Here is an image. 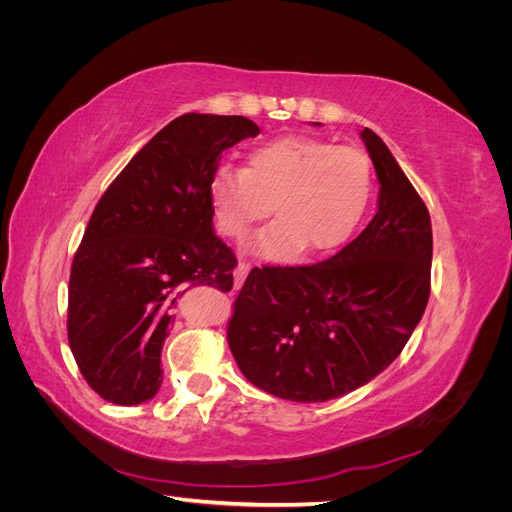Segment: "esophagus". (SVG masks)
Instances as JSON below:
<instances>
[{"mask_svg":"<svg viewBox=\"0 0 512 512\" xmlns=\"http://www.w3.org/2000/svg\"><path fill=\"white\" fill-rule=\"evenodd\" d=\"M247 271H250V265H247L245 260H241L239 265H237V269H235V290H239V288H241V284L245 282Z\"/></svg>","mask_w":512,"mask_h":512,"instance_id":"1","label":"esophagus"}]
</instances>
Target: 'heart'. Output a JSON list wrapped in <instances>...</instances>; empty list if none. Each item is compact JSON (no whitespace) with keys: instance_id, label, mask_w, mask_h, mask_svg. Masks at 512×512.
Instances as JSON below:
<instances>
[{"instance_id":"b5f03b06","label":"heart","mask_w":512,"mask_h":512,"mask_svg":"<svg viewBox=\"0 0 512 512\" xmlns=\"http://www.w3.org/2000/svg\"><path fill=\"white\" fill-rule=\"evenodd\" d=\"M374 192V170L361 149L286 136L250 151L245 168L220 166L209 181L215 226L243 241L256 222L277 215L252 241L269 260H288L305 245L327 252L348 241Z\"/></svg>"}]
</instances>
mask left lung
<instances>
[{
	"instance_id": "8db88e82",
	"label": "left lung",
	"mask_w": 512,
	"mask_h": 512,
	"mask_svg": "<svg viewBox=\"0 0 512 512\" xmlns=\"http://www.w3.org/2000/svg\"><path fill=\"white\" fill-rule=\"evenodd\" d=\"M361 138L380 181L374 220L316 265L254 267L228 320L241 374L275 397L312 404L359 389L397 359L429 301V211L382 138Z\"/></svg>"
}]
</instances>
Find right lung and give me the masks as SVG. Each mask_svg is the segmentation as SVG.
Returning a JSON list of instances; mask_svg holds the SVG:
<instances>
[{"label": "right lung", "instance_id": "right-lung-1", "mask_svg": "<svg viewBox=\"0 0 512 512\" xmlns=\"http://www.w3.org/2000/svg\"><path fill=\"white\" fill-rule=\"evenodd\" d=\"M260 134L241 115L173 119L108 185L72 260L68 342L102 399L136 406L162 386V346L190 286L232 288L237 258L213 232L222 151Z\"/></svg>", "mask_w": 512, "mask_h": 512}]
</instances>
